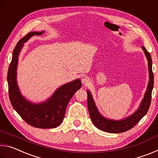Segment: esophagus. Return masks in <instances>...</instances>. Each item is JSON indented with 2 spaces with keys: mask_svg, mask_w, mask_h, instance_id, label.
<instances>
[{
  "mask_svg": "<svg viewBox=\"0 0 158 158\" xmlns=\"http://www.w3.org/2000/svg\"><path fill=\"white\" fill-rule=\"evenodd\" d=\"M81 81L84 84H86L89 81V78L87 76H84L81 79Z\"/></svg>",
  "mask_w": 158,
  "mask_h": 158,
  "instance_id": "esophagus-1",
  "label": "esophagus"
}]
</instances>
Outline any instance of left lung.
Listing matches in <instances>:
<instances>
[{
  "mask_svg": "<svg viewBox=\"0 0 158 158\" xmlns=\"http://www.w3.org/2000/svg\"><path fill=\"white\" fill-rule=\"evenodd\" d=\"M145 53L149 72V81L147 89L144 94L142 101L141 102L139 108L132 114L121 120H113L107 118L102 115L96 106L92 94L89 90H87V104L90 117L95 126L99 130L110 133H121L130 130L137 125L140 120L145 116L151 105L152 90L153 89V73L152 71V59L150 53L146 48L141 47Z\"/></svg>",
  "mask_w": 158,
  "mask_h": 158,
  "instance_id": "left-lung-1",
  "label": "left lung"
}]
</instances>
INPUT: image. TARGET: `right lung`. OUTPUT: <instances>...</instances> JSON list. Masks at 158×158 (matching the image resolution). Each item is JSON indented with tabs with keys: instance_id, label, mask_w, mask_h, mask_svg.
<instances>
[{
	"instance_id": "1",
	"label": "right lung",
	"mask_w": 158,
	"mask_h": 158,
	"mask_svg": "<svg viewBox=\"0 0 158 158\" xmlns=\"http://www.w3.org/2000/svg\"><path fill=\"white\" fill-rule=\"evenodd\" d=\"M43 33L44 31L31 32L18 42L13 51L7 79L10 100L15 110L31 126L47 129L56 127L62 123L67 105L77 90L81 88V80L77 79L60 85L50 98L39 103L29 101L22 95L17 80L19 56L25 42L33 35H40Z\"/></svg>"
}]
</instances>
